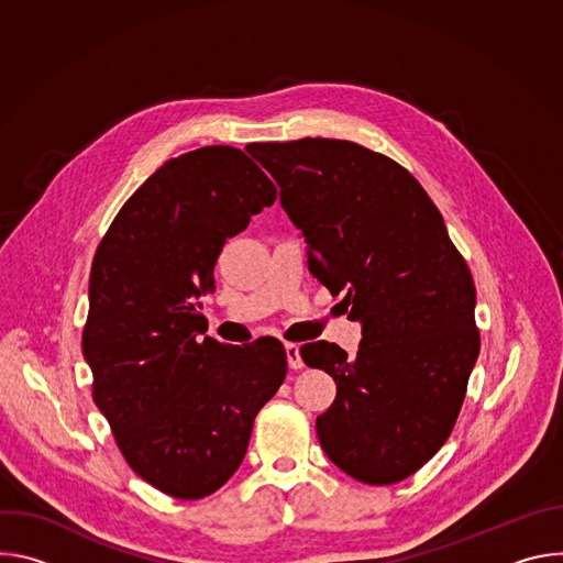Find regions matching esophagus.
<instances>
[{"mask_svg": "<svg viewBox=\"0 0 563 563\" xmlns=\"http://www.w3.org/2000/svg\"><path fill=\"white\" fill-rule=\"evenodd\" d=\"M287 352V363L291 369H302V356H300V347L296 343H287L285 345Z\"/></svg>", "mask_w": 563, "mask_h": 563, "instance_id": "1", "label": "esophagus"}]
</instances>
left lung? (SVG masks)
Masks as SVG:
<instances>
[{
	"instance_id": "left-lung-1",
	"label": "left lung",
	"mask_w": 563,
	"mask_h": 563,
	"mask_svg": "<svg viewBox=\"0 0 563 563\" xmlns=\"http://www.w3.org/2000/svg\"><path fill=\"white\" fill-rule=\"evenodd\" d=\"M247 151L280 187L302 231L309 272L361 320L354 358L334 343L300 356L336 380L316 419L325 454L369 486L423 467L461 412L481 336L474 280L419 180L356 142L302 137Z\"/></svg>"
}]
</instances>
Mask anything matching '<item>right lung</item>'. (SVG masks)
Segmentation results:
<instances>
[{
	"label": "right lung",
	"instance_id": "1",
	"mask_svg": "<svg viewBox=\"0 0 563 563\" xmlns=\"http://www.w3.org/2000/svg\"><path fill=\"white\" fill-rule=\"evenodd\" d=\"M274 202L250 155L202 146L146 178L93 256L82 332L93 400L131 470L174 499L227 484L285 380L278 339L224 345L202 336L198 311L227 238Z\"/></svg>",
	"mask_w": 563,
	"mask_h": 563
}]
</instances>
